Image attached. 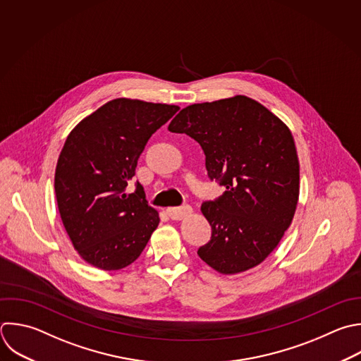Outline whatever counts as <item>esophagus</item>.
<instances>
[{"instance_id":"1","label":"esophagus","mask_w":361,"mask_h":361,"mask_svg":"<svg viewBox=\"0 0 361 361\" xmlns=\"http://www.w3.org/2000/svg\"><path fill=\"white\" fill-rule=\"evenodd\" d=\"M166 213L173 220H182V219H185L186 216H189L192 213V207L188 206V204L180 206V207H168Z\"/></svg>"}]
</instances>
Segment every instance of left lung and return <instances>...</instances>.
Returning a JSON list of instances; mask_svg holds the SVG:
<instances>
[{
  "label": "left lung",
  "instance_id": "obj_1",
  "mask_svg": "<svg viewBox=\"0 0 361 361\" xmlns=\"http://www.w3.org/2000/svg\"><path fill=\"white\" fill-rule=\"evenodd\" d=\"M171 133L197 141L207 176L226 192L202 204L212 238L199 257L220 274L261 264L290 226L299 196V161L289 128L258 102L234 96L192 104Z\"/></svg>",
  "mask_w": 361,
  "mask_h": 361
}]
</instances>
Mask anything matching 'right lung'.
Segmentation results:
<instances>
[{
	"instance_id": "1",
	"label": "right lung",
	"mask_w": 361,
	"mask_h": 361,
	"mask_svg": "<svg viewBox=\"0 0 361 361\" xmlns=\"http://www.w3.org/2000/svg\"><path fill=\"white\" fill-rule=\"evenodd\" d=\"M178 106L116 99L69 134L55 172L61 219L80 257L106 271L133 264L159 224L144 188H126L151 135Z\"/></svg>"
}]
</instances>
